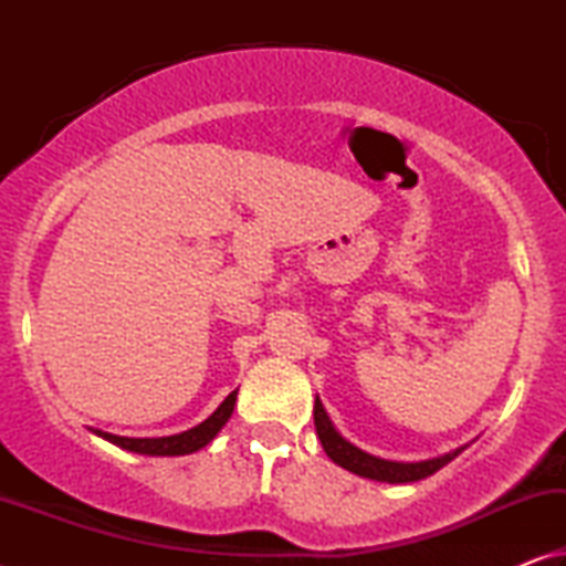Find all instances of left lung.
I'll return each instance as SVG.
<instances>
[{
  "label": "left lung",
  "mask_w": 566,
  "mask_h": 566,
  "mask_svg": "<svg viewBox=\"0 0 566 566\" xmlns=\"http://www.w3.org/2000/svg\"><path fill=\"white\" fill-rule=\"evenodd\" d=\"M314 427H317V437L324 447V452H327V457L334 464H339L352 474L375 479V482H387V484H409V482H419V479L432 476L467 449V444L457 447L452 452L434 459H424V462H391V459L375 457L364 452L359 447H354L349 439H344L337 432V427H334V421L329 419L319 397L314 399Z\"/></svg>",
  "instance_id": "1"
}]
</instances>
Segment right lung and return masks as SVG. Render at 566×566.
I'll use <instances>...</instances> for the list:
<instances>
[{
  "label": "right lung",
  "instance_id": "1",
  "mask_svg": "<svg viewBox=\"0 0 566 566\" xmlns=\"http://www.w3.org/2000/svg\"><path fill=\"white\" fill-rule=\"evenodd\" d=\"M237 391L239 389H234L232 395H229L222 405H219L212 415L202 421V424L191 427V429H187V432L171 434V437H119V434L102 432V429H94V427H90V429L97 437L107 439V442L127 449V452H134V454H147V457L191 454V452H199V449H205L219 432H222V427L227 424L229 417H232V411H234Z\"/></svg>",
  "mask_w": 566,
  "mask_h": 566
}]
</instances>
